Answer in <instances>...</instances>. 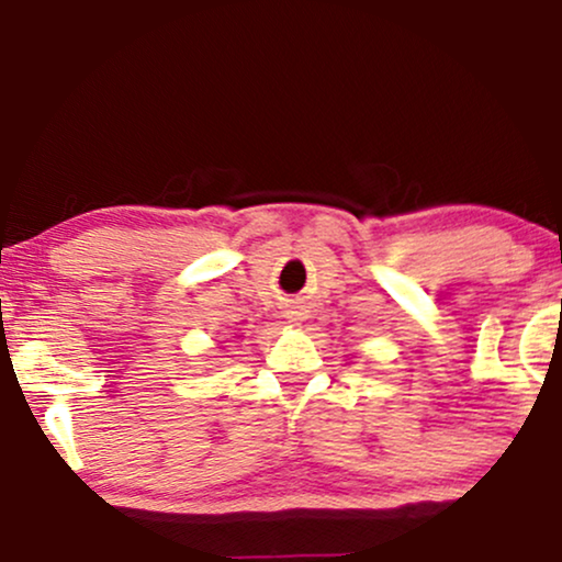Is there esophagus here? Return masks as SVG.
I'll use <instances>...</instances> for the list:
<instances>
[{"label": "esophagus", "mask_w": 562, "mask_h": 562, "mask_svg": "<svg viewBox=\"0 0 562 562\" xmlns=\"http://www.w3.org/2000/svg\"><path fill=\"white\" fill-rule=\"evenodd\" d=\"M303 319H306V314H303L301 308H293V312H288V322H293V325H301Z\"/></svg>", "instance_id": "34e87169"}]
</instances>
